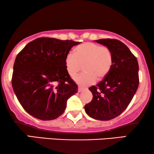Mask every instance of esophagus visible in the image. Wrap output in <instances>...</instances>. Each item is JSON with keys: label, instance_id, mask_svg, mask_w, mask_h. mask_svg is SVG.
I'll return each mask as SVG.
<instances>
[{"label": "esophagus", "instance_id": "34e87169", "mask_svg": "<svg viewBox=\"0 0 154 154\" xmlns=\"http://www.w3.org/2000/svg\"><path fill=\"white\" fill-rule=\"evenodd\" d=\"M83 90H84V88H81V87H79V89H78V91H79V92H82V91H83Z\"/></svg>", "mask_w": 154, "mask_h": 154}]
</instances>
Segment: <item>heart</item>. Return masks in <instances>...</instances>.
<instances>
[{"instance_id":"heart-1","label":"heart","mask_w":154,"mask_h":154,"mask_svg":"<svg viewBox=\"0 0 154 154\" xmlns=\"http://www.w3.org/2000/svg\"><path fill=\"white\" fill-rule=\"evenodd\" d=\"M64 64L71 77L75 76L83 66L84 72L75 77L74 81L81 85H88L108 75L113 65V54L108 48L87 42L78 45L74 53L67 54Z\"/></svg>"}]
</instances>
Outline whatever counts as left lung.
<instances>
[{"mask_svg":"<svg viewBox=\"0 0 154 154\" xmlns=\"http://www.w3.org/2000/svg\"><path fill=\"white\" fill-rule=\"evenodd\" d=\"M106 46L113 54V65L104 79L89 90L92 100L85 106L90 117L109 121L123 112L139 86V65L137 58L123 43L116 39L94 41Z\"/></svg>","mask_w":154,"mask_h":154,"instance_id":"left-lung-1","label":"left lung"}]
</instances>
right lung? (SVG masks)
Listing matches in <instances>:
<instances>
[{"label":"right lung","mask_w":154,"mask_h":154,"mask_svg":"<svg viewBox=\"0 0 154 154\" xmlns=\"http://www.w3.org/2000/svg\"><path fill=\"white\" fill-rule=\"evenodd\" d=\"M80 42L38 38L29 43L14 61L12 85L24 110L35 119L50 121L64 112L69 97L77 93L64 60Z\"/></svg>","instance_id":"right-lung-1"}]
</instances>
